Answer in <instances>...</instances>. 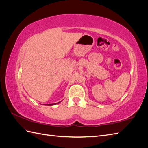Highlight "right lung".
<instances>
[{
  "label": "right lung",
  "instance_id": "right-lung-1",
  "mask_svg": "<svg viewBox=\"0 0 148 148\" xmlns=\"http://www.w3.org/2000/svg\"><path fill=\"white\" fill-rule=\"evenodd\" d=\"M58 103H59V102H58ZM53 104H48V105H52Z\"/></svg>",
  "mask_w": 148,
  "mask_h": 148
}]
</instances>
